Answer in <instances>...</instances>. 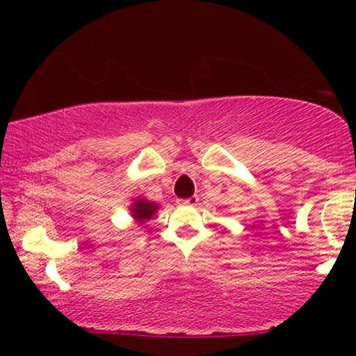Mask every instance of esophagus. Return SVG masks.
Segmentation results:
<instances>
[{
	"label": "esophagus",
	"instance_id": "1",
	"mask_svg": "<svg viewBox=\"0 0 356 356\" xmlns=\"http://www.w3.org/2000/svg\"><path fill=\"white\" fill-rule=\"evenodd\" d=\"M197 202H199V197L197 196H191V197H188V199H178L179 206L194 207V206H197Z\"/></svg>",
	"mask_w": 356,
	"mask_h": 356
}]
</instances>
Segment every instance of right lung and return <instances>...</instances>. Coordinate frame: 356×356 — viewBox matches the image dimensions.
I'll return each instance as SVG.
<instances>
[{
  "mask_svg": "<svg viewBox=\"0 0 356 356\" xmlns=\"http://www.w3.org/2000/svg\"><path fill=\"white\" fill-rule=\"evenodd\" d=\"M159 211V204L149 201L145 197H136L133 199V204L129 206V213L134 218L136 223L143 225L147 220H150Z\"/></svg>",
  "mask_w": 356,
  "mask_h": 356,
  "instance_id": "right-lung-1",
  "label": "right lung"
}]
</instances>
